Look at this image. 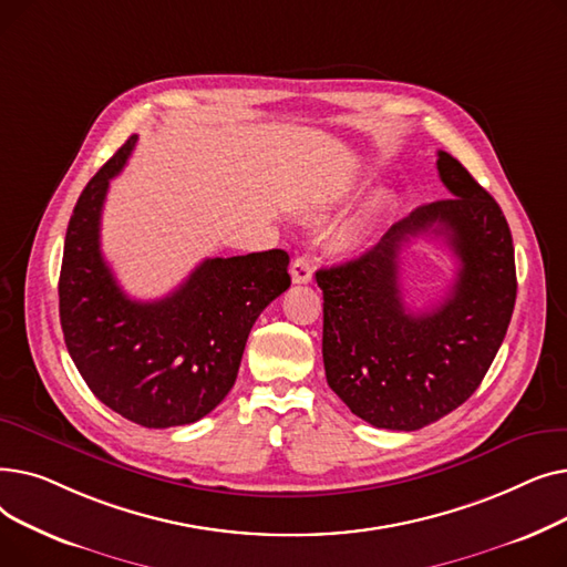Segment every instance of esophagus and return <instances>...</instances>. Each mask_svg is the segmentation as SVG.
Segmentation results:
<instances>
[{"label": "esophagus", "instance_id": "obj_1", "mask_svg": "<svg viewBox=\"0 0 567 567\" xmlns=\"http://www.w3.org/2000/svg\"><path fill=\"white\" fill-rule=\"evenodd\" d=\"M312 278H315L312 259L306 257V255L296 257V259L291 261V280H293L296 285H308V282H312Z\"/></svg>", "mask_w": 567, "mask_h": 567}]
</instances>
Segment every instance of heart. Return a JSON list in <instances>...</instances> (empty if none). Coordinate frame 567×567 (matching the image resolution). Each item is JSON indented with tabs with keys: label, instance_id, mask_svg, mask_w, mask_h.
Here are the masks:
<instances>
[{
	"label": "heart",
	"instance_id": "heart-1",
	"mask_svg": "<svg viewBox=\"0 0 567 567\" xmlns=\"http://www.w3.org/2000/svg\"><path fill=\"white\" fill-rule=\"evenodd\" d=\"M340 241H342L344 246H351V244H353V231H344V234L340 236Z\"/></svg>",
	"mask_w": 567,
	"mask_h": 567
}]
</instances>
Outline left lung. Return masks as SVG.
Returning <instances> with one entry per match:
<instances>
[{"mask_svg":"<svg viewBox=\"0 0 567 567\" xmlns=\"http://www.w3.org/2000/svg\"><path fill=\"white\" fill-rule=\"evenodd\" d=\"M436 169L453 197L419 206L361 257L317 271L326 381L383 430H421L464 404L515 310V248L501 206L451 154L439 152ZM430 233L450 241L461 268L450 296L413 316L401 299L399 252Z\"/></svg>","mask_w":567,"mask_h":567,"instance_id":"1","label":"left lung"}]
</instances>
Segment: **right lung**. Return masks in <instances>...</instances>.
<instances>
[{"label": "right lung", "mask_w": 567, "mask_h": 567, "mask_svg": "<svg viewBox=\"0 0 567 567\" xmlns=\"http://www.w3.org/2000/svg\"><path fill=\"white\" fill-rule=\"evenodd\" d=\"M133 135L96 172L73 208L59 274V319L71 359L92 393L142 427L190 425L231 385L252 323L289 289L285 250L204 259L165 299L133 301L101 252L110 178Z\"/></svg>", "instance_id": "1"}]
</instances>
